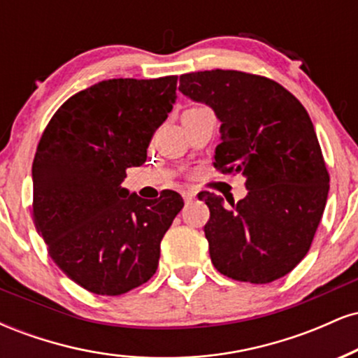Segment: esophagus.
Masks as SVG:
<instances>
[{
    "label": "esophagus",
    "instance_id": "esophagus-1",
    "mask_svg": "<svg viewBox=\"0 0 358 358\" xmlns=\"http://www.w3.org/2000/svg\"><path fill=\"white\" fill-rule=\"evenodd\" d=\"M195 195H196V193L195 192H193V190H185L183 192V199H185V202H192V200L193 199H195Z\"/></svg>",
    "mask_w": 358,
    "mask_h": 358
}]
</instances>
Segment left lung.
Listing matches in <instances>:
<instances>
[{"instance_id": "1", "label": "left lung", "mask_w": 358, "mask_h": 358, "mask_svg": "<svg viewBox=\"0 0 358 358\" xmlns=\"http://www.w3.org/2000/svg\"><path fill=\"white\" fill-rule=\"evenodd\" d=\"M178 89L215 110L222 126L213 166L241 173L249 190L231 205L199 193L210 210L203 231L213 266L254 285L282 278L310 250L330 188L306 109L278 82L241 71L183 73Z\"/></svg>"}]
</instances>
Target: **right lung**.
<instances>
[{
    "instance_id": "obj_1",
    "label": "right lung",
    "mask_w": 358,
    "mask_h": 358,
    "mask_svg": "<svg viewBox=\"0 0 358 358\" xmlns=\"http://www.w3.org/2000/svg\"><path fill=\"white\" fill-rule=\"evenodd\" d=\"M176 80L94 84L57 109L36 146V231L55 264L94 294L119 296L153 276L163 236L183 208L173 190L143 200L121 188L173 109Z\"/></svg>"
}]
</instances>
